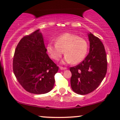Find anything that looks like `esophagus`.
<instances>
[{"mask_svg": "<svg viewBox=\"0 0 120 120\" xmlns=\"http://www.w3.org/2000/svg\"><path fill=\"white\" fill-rule=\"evenodd\" d=\"M60 70H66L67 68H64V67H60Z\"/></svg>", "mask_w": 120, "mask_h": 120, "instance_id": "1", "label": "esophagus"}]
</instances>
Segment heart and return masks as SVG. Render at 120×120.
Segmentation results:
<instances>
[{"label": "heart", "mask_w": 120, "mask_h": 120, "mask_svg": "<svg viewBox=\"0 0 120 120\" xmlns=\"http://www.w3.org/2000/svg\"><path fill=\"white\" fill-rule=\"evenodd\" d=\"M47 50L51 58L57 61L64 54V63L73 64L84 60L88 50V43L85 39L77 35L65 33L56 38L55 44L49 43Z\"/></svg>", "instance_id": "heart-1"}]
</instances>
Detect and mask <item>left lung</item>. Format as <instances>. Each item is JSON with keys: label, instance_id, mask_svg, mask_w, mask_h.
<instances>
[{"label": "left lung", "instance_id": "obj_1", "mask_svg": "<svg viewBox=\"0 0 120 120\" xmlns=\"http://www.w3.org/2000/svg\"><path fill=\"white\" fill-rule=\"evenodd\" d=\"M88 38V55L79 64L70 68L71 88L80 95L87 94L97 89L107 71V57L103 43L92 33H89Z\"/></svg>", "mask_w": 120, "mask_h": 120}]
</instances>
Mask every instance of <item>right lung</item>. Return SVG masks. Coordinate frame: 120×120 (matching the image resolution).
Masks as SVG:
<instances>
[{
  "label": "right lung",
  "instance_id": "1",
  "mask_svg": "<svg viewBox=\"0 0 120 120\" xmlns=\"http://www.w3.org/2000/svg\"><path fill=\"white\" fill-rule=\"evenodd\" d=\"M58 70L59 67L47 54L39 30L20 40L14 53L13 71L26 90L36 94L50 92Z\"/></svg>",
  "mask_w": 120,
  "mask_h": 120
}]
</instances>
